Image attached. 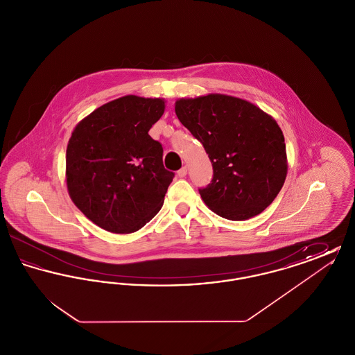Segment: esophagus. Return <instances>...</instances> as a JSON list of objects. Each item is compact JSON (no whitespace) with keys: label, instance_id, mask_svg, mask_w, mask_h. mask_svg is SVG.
Segmentation results:
<instances>
[{"label":"esophagus","instance_id":"34e87169","mask_svg":"<svg viewBox=\"0 0 355 355\" xmlns=\"http://www.w3.org/2000/svg\"><path fill=\"white\" fill-rule=\"evenodd\" d=\"M186 173H187V168H186V166H182L181 169L177 171V175H178L180 178H184L186 175Z\"/></svg>","mask_w":355,"mask_h":355}]
</instances>
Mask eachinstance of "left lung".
<instances>
[{"label":"left lung","mask_w":355,"mask_h":355,"mask_svg":"<svg viewBox=\"0 0 355 355\" xmlns=\"http://www.w3.org/2000/svg\"><path fill=\"white\" fill-rule=\"evenodd\" d=\"M175 114L209 154L213 178L200 194L216 214L243 220L262 213L287 173L282 130L253 103L223 94L175 102Z\"/></svg>","instance_id":"obj_1"}]
</instances>
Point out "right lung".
<instances>
[{"label": "right lung", "instance_id": "obj_1", "mask_svg": "<svg viewBox=\"0 0 355 355\" xmlns=\"http://www.w3.org/2000/svg\"><path fill=\"white\" fill-rule=\"evenodd\" d=\"M165 112L159 98L125 96L83 119L67 149V184L74 205L102 229L128 234L159 211L174 173L149 130Z\"/></svg>", "mask_w": 355, "mask_h": 355}]
</instances>
